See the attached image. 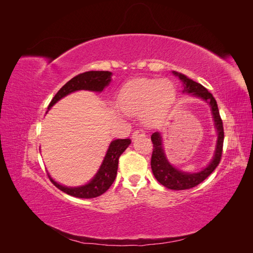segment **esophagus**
Returning <instances> with one entry per match:
<instances>
[{"label": "esophagus", "mask_w": 253, "mask_h": 253, "mask_svg": "<svg viewBox=\"0 0 253 253\" xmlns=\"http://www.w3.org/2000/svg\"><path fill=\"white\" fill-rule=\"evenodd\" d=\"M138 136H145V132L143 131V129H137V131H135L133 133V138H136V137Z\"/></svg>", "instance_id": "34e87169"}]
</instances>
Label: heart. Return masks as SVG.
<instances>
[{"instance_id":"heart-1","label":"heart","mask_w":253,"mask_h":253,"mask_svg":"<svg viewBox=\"0 0 253 253\" xmlns=\"http://www.w3.org/2000/svg\"><path fill=\"white\" fill-rule=\"evenodd\" d=\"M176 99L174 84L169 80L141 78L126 83L119 95L122 110L129 114L142 112L147 124H156L169 113Z\"/></svg>"}]
</instances>
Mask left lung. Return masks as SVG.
I'll return each mask as SVG.
<instances>
[{
    "label": "left lung",
    "instance_id": "1",
    "mask_svg": "<svg viewBox=\"0 0 253 253\" xmlns=\"http://www.w3.org/2000/svg\"><path fill=\"white\" fill-rule=\"evenodd\" d=\"M175 76H178L183 85V93L191 94L192 96L202 98L207 103H209L212 116L214 120V126L217 131V142L214 157L211 163L207 166L204 170L197 173H186L179 171L174 168L166 157L165 150L163 147L162 135L159 132L153 133L151 140L153 143V153L151 158V168L155 178L168 189L171 190H186L191 189L197 185H200L208 176L215 170L218 166L221 154H223V143H224V127L223 120L220 118L219 111L217 108L216 100L214 99L210 91H208L202 84L189 79L185 75L173 72Z\"/></svg>",
    "mask_w": 253,
    "mask_h": 253
}]
</instances>
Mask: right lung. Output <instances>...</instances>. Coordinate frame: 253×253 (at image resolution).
Instances as JSON below:
<instances>
[{"label":"right lung","instance_id":"1","mask_svg":"<svg viewBox=\"0 0 253 253\" xmlns=\"http://www.w3.org/2000/svg\"><path fill=\"white\" fill-rule=\"evenodd\" d=\"M111 77L112 73L108 71H90L77 75L76 77L66 82L58 90V93L52 98V100L48 105V110L53 104L57 103L60 99L73 93V91L80 89L102 91L105 86L109 85V83L111 82ZM129 143H131V139L128 138L113 140L108 149V152H106L100 169H99L97 174L94 176V178L88 183H86V185L81 187L68 188L56 182L50 177L49 174L48 177L53 185L68 195L79 198L97 197L103 194L112 186V183L114 182L117 175L119 157L126 151Z\"/></svg>","mask_w":253,"mask_h":253}]
</instances>
